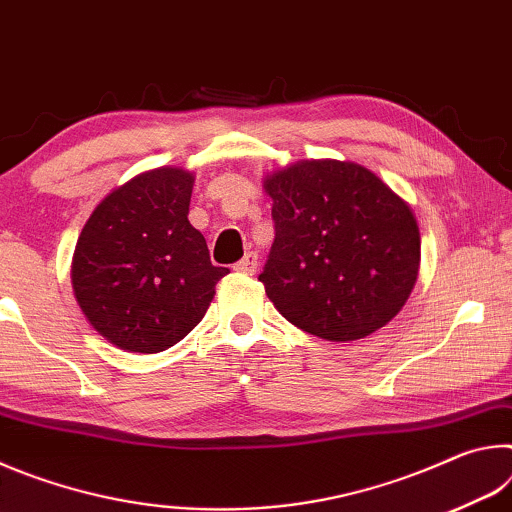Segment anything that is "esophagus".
Returning <instances> with one entry per match:
<instances>
[{
	"mask_svg": "<svg viewBox=\"0 0 512 512\" xmlns=\"http://www.w3.org/2000/svg\"><path fill=\"white\" fill-rule=\"evenodd\" d=\"M257 266H259L257 253H246V255L241 257L239 262L235 264V271L244 273V275H255V273H257Z\"/></svg>",
	"mask_w": 512,
	"mask_h": 512,
	"instance_id": "obj_1",
	"label": "esophagus"
}]
</instances>
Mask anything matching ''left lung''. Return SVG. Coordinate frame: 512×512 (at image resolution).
<instances>
[{
    "label": "left lung",
    "instance_id": "obj_1",
    "mask_svg": "<svg viewBox=\"0 0 512 512\" xmlns=\"http://www.w3.org/2000/svg\"><path fill=\"white\" fill-rule=\"evenodd\" d=\"M264 187L275 241L259 282L289 323L345 343L397 316L418 280L420 232L391 187L339 160L291 164Z\"/></svg>",
    "mask_w": 512,
    "mask_h": 512
}]
</instances>
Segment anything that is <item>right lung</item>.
Masks as SVG:
<instances>
[{
  "mask_svg": "<svg viewBox=\"0 0 512 512\" xmlns=\"http://www.w3.org/2000/svg\"><path fill=\"white\" fill-rule=\"evenodd\" d=\"M192 187L189 171H146L103 198L81 232L76 300L121 350L153 354L183 341L230 273L210 262L205 237L187 219Z\"/></svg>",
  "mask_w": 512,
  "mask_h": 512,
  "instance_id": "obj_1",
  "label": "right lung"
}]
</instances>
